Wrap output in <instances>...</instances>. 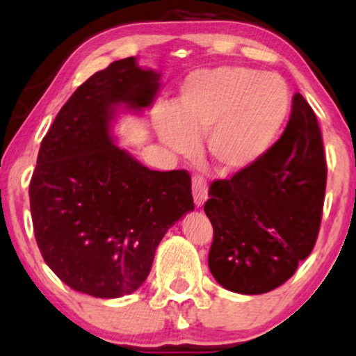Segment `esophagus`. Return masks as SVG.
I'll return each mask as SVG.
<instances>
[{
  "mask_svg": "<svg viewBox=\"0 0 356 356\" xmlns=\"http://www.w3.org/2000/svg\"><path fill=\"white\" fill-rule=\"evenodd\" d=\"M192 190H193V202L197 207H202V204L208 200V184L207 180L200 176H195L192 180Z\"/></svg>",
  "mask_w": 356,
  "mask_h": 356,
  "instance_id": "34e87169",
  "label": "esophagus"
}]
</instances>
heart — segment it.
I'll return each instance as SVG.
<instances>
[{
  "instance_id": "obj_1",
  "label": "heart",
  "mask_w": 356,
  "mask_h": 356,
  "mask_svg": "<svg viewBox=\"0 0 356 356\" xmlns=\"http://www.w3.org/2000/svg\"><path fill=\"white\" fill-rule=\"evenodd\" d=\"M290 113V90L276 72L218 66L190 74L176 113L158 119L156 132L172 152L187 154L204 137L209 161L221 174L247 171L276 142Z\"/></svg>"
}]
</instances>
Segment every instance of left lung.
Segmentation results:
<instances>
[{"instance_id": "obj_1", "label": "left lung", "mask_w": 356, "mask_h": 356, "mask_svg": "<svg viewBox=\"0 0 356 356\" xmlns=\"http://www.w3.org/2000/svg\"><path fill=\"white\" fill-rule=\"evenodd\" d=\"M327 166L313 109L293 95L282 137L247 171L214 180L204 213L214 238L213 277L235 293L258 295L282 285L316 243Z\"/></svg>"}]
</instances>
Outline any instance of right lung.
Segmentation results:
<instances>
[{
	"mask_svg": "<svg viewBox=\"0 0 356 356\" xmlns=\"http://www.w3.org/2000/svg\"><path fill=\"white\" fill-rule=\"evenodd\" d=\"M159 77L134 56L111 63L72 93L42 140L29 187L35 238L77 292H135L169 227L195 208L187 171H152L114 143L119 109L152 106Z\"/></svg>",
	"mask_w": 356,
	"mask_h": 356,
	"instance_id": "obj_1",
	"label": "right lung"
}]
</instances>
